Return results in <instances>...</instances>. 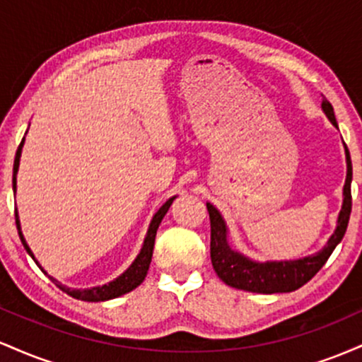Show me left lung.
<instances>
[{"instance_id":"8db88e82","label":"left lung","mask_w":362,"mask_h":362,"mask_svg":"<svg viewBox=\"0 0 362 362\" xmlns=\"http://www.w3.org/2000/svg\"><path fill=\"white\" fill-rule=\"evenodd\" d=\"M322 109L325 110L327 117L330 122L337 127V120L334 115V107L332 103L323 98ZM346 158H347V177L346 185H344V204L340 209L337 230L330 236L328 243L325 245L322 252L317 255L306 257L300 260H289V262H265L259 264L253 262L242 253L231 250L230 245L226 242V226L221 214L213 204L207 202V213H209L211 221V262L216 274L219 276L224 284L231 286V288L250 291V293H262V294H272V293H291V291L300 289L305 286L311 277L317 274L320 269L325 265L328 257L335 250V247L344 238L347 230L349 218H351L352 209V195H351V182H352V163L349 149L346 146Z\"/></svg>"}]
</instances>
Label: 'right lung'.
<instances>
[{"instance_id": "obj_1", "label": "right lung", "mask_w": 362, "mask_h": 362, "mask_svg": "<svg viewBox=\"0 0 362 362\" xmlns=\"http://www.w3.org/2000/svg\"><path fill=\"white\" fill-rule=\"evenodd\" d=\"M23 141L25 138L22 139V143H20L18 149H16V155H15V165H13V190L16 189V172H18V163H20V155H22V146H23ZM173 199H168L167 202H165L163 206L160 207V211L153 216V221L151 224H149V230H148V235L146 238H144V245L143 248H141L138 259H136L134 262H132L131 267L127 269L126 272L122 274V276H119L117 279L109 282V284L105 286H100V288H93V289H69L66 288V286H62L57 282L56 279H52L51 276V281L54 282V284H57V288L64 291V293H68L69 296L76 298V300H81V301H105V300H112V298H117V296H122V294L129 293V291L136 289L138 286L141 284V282L144 281V277H146L148 274V269H149V264H151V257H153V247H155V236H156V230L158 226H160L161 219H163V216L168 213L170 206H172ZM15 221H16V230H18V235H20V240H22L25 250L28 252V255L32 257V259L35 260L34 253H32L30 248H28L27 242H25L22 231H20V221H18V213L15 211ZM35 264L39 265V262L35 260ZM40 267V265H39ZM42 269V267H40ZM44 271V269H42Z\"/></svg>"}]
</instances>
